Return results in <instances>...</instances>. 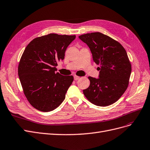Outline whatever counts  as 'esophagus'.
Segmentation results:
<instances>
[{
  "instance_id": "34e87169",
  "label": "esophagus",
  "mask_w": 150,
  "mask_h": 150,
  "mask_svg": "<svg viewBox=\"0 0 150 150\" xmlns=\"http://www.w3.org/2000/svg\"><path fill=\"white\" fill-rule=\"evenodd\" d=\"M80 79V77L79 76H76V75L74 76V80H79Z\"/></svg>"
}]
</instances>
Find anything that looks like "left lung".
I'll return each mask as SVG.
<instances>
[{"instance_id":"1","label":"left lung","mask_w":150,"mask_h":150,"mask_svg":"<svg viewBox=\"0 0 150 150\" xmlns=\"http://www.w3.org/2000/svg\"><path fill=\"white\" fill-rule=\"evenodd\" d=\"M79 38L86 43L93 60L100 65L99 78L88 76L89 87L83 90L91 103L106 107L116 102L128 88L132 65L127 53L120 43L100 32L81 35Z\"/></svg>"}]
</instances>
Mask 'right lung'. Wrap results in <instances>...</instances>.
Returning a JSON list of instances; mask_svg holds the SVG:
<instances>
[{"mask_svg": "<svg viewBox=\"0 0 150 150\" xmlns=\"http://www.w3.org/2000/svg\"><path fill=\"white\" fill-rule=\"evenodd\" d=\"M75 37L50 33L33 39L24 50L18 75L24 95L35 109L50 112L64 100L74 76L56 73V67Z\"/></svg>", "mask_w": 150, "mask_h": 150, "instance_id": "obj_1", "label": "right lung"}]
</instances>
